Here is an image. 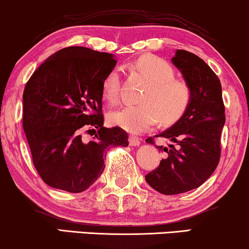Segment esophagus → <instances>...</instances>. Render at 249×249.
Segmentation results:
<instances>
[{"label": "esophagus", "instance_id": "obj_1", "mask_svg": "<svg viewBox=\"0 0 249 249\" xmlns=\"http://www.w3.org/2000/svg\"><path fill=\"white\" fill-rule=\"evenodd\" d=\"M128 141H129V144L133 145V147H136V145H139L140 143H141V139L137 136H134V135H130L129 139H128Z\"/></svg>", "mask_w": 249, "mask_h": 249}]
</instances>
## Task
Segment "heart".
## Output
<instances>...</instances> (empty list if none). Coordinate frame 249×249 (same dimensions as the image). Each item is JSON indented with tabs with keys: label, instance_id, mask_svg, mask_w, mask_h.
I'll use <instances>...</instances> for the list:
<instances>
[{
	"label": "heart",
	"instance_id": "1",
	"mask_svg": "<svg viewBox=\"0 0 249 249\" xmlns=\"http://www.w3.org/2000/svg\"><path fill=\"white\" fill-rule=\"evenodd\" d=\"M133 67L149 81L139 105H129L109 114V122L129 133L139 134L159 122L172 124L177 122L192 100V89L184 79L176 77L169 61L154 54H143ZM121 77L118 70H110L102 79V95L110 104L120 99Z\"/></svg>",
	"mask_w": 249,
	"mask_h": 249
}]
</instances>
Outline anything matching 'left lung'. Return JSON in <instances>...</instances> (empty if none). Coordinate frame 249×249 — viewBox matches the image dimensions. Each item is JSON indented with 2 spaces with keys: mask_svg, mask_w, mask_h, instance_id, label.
I'll use <instances>...</instances> for the list:
<instances>
[{
  "mask_svg": "<svg viewBox=\"0 0 249 249\" xmlns=\"http://www.w3.org/2000/svg\"><path fill=\"white\" fill-rule=\"evenodd\" d=\"M172 63L191 86L192 100L176 124L155 136L171 144L157 147L165 157L145 176L151 188L168 196L197 189L209 179L220 160L225 124L221 84L211 67L185 50H177ZM147 142L155 144V139L148 137Z\"/></svg>",
  "mask_w": 249,
  "mask_h": 249,
  "instance_id": "1",
  "label": "left lung"
}]
</instances>
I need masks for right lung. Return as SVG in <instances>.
I'll use <instances>...</instances> for the list:
<instances>
[{"mask_svg": "<svg viewBox=\"0 0 249 249\" xmlns=\"http://www.w3.org/2000/svg\"><path fill=\"white\" fill-rule=\"evenodd\" d=\"M116 60L84 46L61 49L32 73L23 92V129L44 183L78 194L105 169L108 147H127L128 134L105 128L102 79ZM94 131L90 142L82 136Z\"/></svg>", "mask_w": 249, "mask_h": 249, "instance_id": "1", "label": "right lung"}]
</instances>
